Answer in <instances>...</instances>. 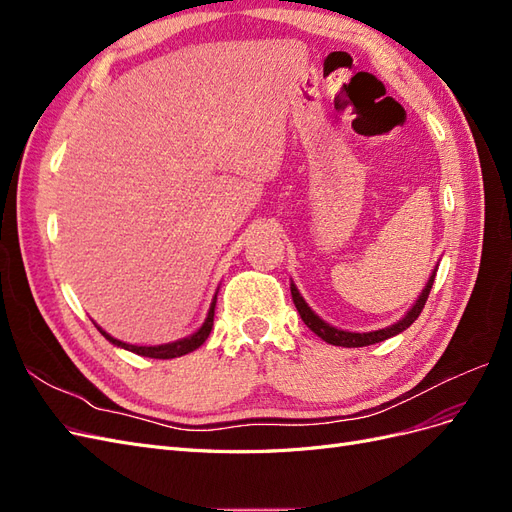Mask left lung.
I'll return each instance as SVG.
<instances>
[{"mask_svg":"<svg viewBox=\"0 0 512 512\" xmlns=\"http://www.w3.org/2000/svg\"><path fill=\"white\" fill-rule=\"evenodd\" d=\"M436 271H438V267L433 269V273H431V277L427 280L423 292L418 294L416 303L408 309V314H406L404 318L397 320L395 324H391V327L378 329V331H369V333H352V331H342V329H337V327H331L329 322H324L316 312H312V307H309V305L305 303V299L301 297V292L297 290V286H294V284H290V294H292L294 307L299 309L301 320H303V322L307 324V327L312 329L320 339H324V342L333 344V346L361 348V346L378 344V342H384V339L399 335L401 331H406L418 316H421L423 307H425V303H427V297H429V290H431V286H433V280H436Z\"/></svg>","mask_w":512,"mask_h":512,"instance_id":"left-lung-1","label":"left lung"}]
</instances>
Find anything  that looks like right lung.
Returning <instances> with one entry per match:
<instances>
[{
  "label": "right lung",
  "instance_id": "add662e5",
  "mask_svg": "<svg viewBox=\"0 0 512 512\" xmlns=\"http://www.w3.org/2000/svg\"><path fill=\"white\" fill-rule=\"evenodd\" d=\"M215 299H218V294H215L213 301H211V307L207 312V318L203 322V327H200L196 333L183 337V339H177V342H170V344H160V346H134V344H126V342H119V339L111 337L106 331H102L98 324V331L111 342L113 346H119L123 350H130L134 354H141V356H149V359H177V356H183L188 354L196 348H200L205 344V339L209 337L211 333V327H213V316H215Z\"/></svg>",
  "mask_w": 512,
  "mask_h": 512
}]
</instances>
